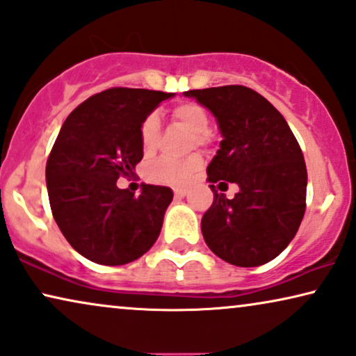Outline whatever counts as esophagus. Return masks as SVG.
<instances>
[{"mask_svg": "<svg viewBox=\"0 0 356 356\" xmlns=\"http://www.w3.org/2000/svg\"><path fill=\"white\" fill-rule=\"evenodd\" d=\"M187 193H188L187 188H175V191H174V195L177 198H184L187 195Z\"/></svg>", "mask_w": 356, "mask_h": 356, "instance_id": "34e87169", "label": "esophagus"}]
</instances>
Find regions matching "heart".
Here are the masks:
<instances>
[{
	"label": "heart",
	"mask_w": 356,
	"mask_h": 356,
	"mask_svg": "<svg viewBox=\"0 0 356 356\" xmlns=\"http://www.w3.org/2000/svg\"><path fill=\"white\" fill-rule=\"evenodd\" d=\"M172 120L192 134L191 146H207L210 143V135L207 134L208 113L202 106L195 102H182L172 108ZM141 148L146 154L154 151L158 143V120L154 115L145 118L140 129ZM202 168V156L192 154L182 161H174L168 158H161L151 163L146 169V177L154 184L163 186H186L191 179Z\"/></svg>",
	"instance_id": "obj_1"
}]
</instances>
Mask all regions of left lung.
Listing matches in <instances>:
<instances>
[{
	"instance_id": "8db88e82",
	"label": "left lung",
	"mask_w": 356,
	"mask_h": 356,
	"mask_svg": "<svg viewBox=\"0 0 356 356\" xmlns=\"http://www.w3.org/2000/svg\"><path fill=\"white\" fill-rule=\"evenodd\" d=\"M184 96L215 115L222 136L207 181L239 187L229 200L210 186L203 239L227 264L270 262L295 238L306 210L307 172L295 135L282 113L250 88L192 89Z\"/></svg>"
}]
</instances>
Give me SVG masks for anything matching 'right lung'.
<instances>
[{
  "instance_id": "right-lung-1",
  "label": "right lung",
  "mask_w": 356,
  "mask_h": 356,
  "mask_svg": "<svg viewBox=\"0 0 356 356\" xmlns=\"http://www.w3.org/2000/svg\"><path fill=\"white\" fill-rule=\"evenodd\" d=\"M172 92L111 88L79 104L66 118L47 159L54 218L71 248L101 265L140 259L156 243L172 191L141 184L118 188L143 158L140 129Z\"/></svg>"
}]
</instances>
